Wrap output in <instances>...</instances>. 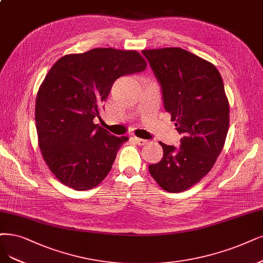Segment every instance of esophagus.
I'll return each instance as SVG.
<instances>
[{
    "label": "esophagus",
    "instance_id": "esophagus-1",
    "mask_svg": "<svg viewBox=\"0 0 263 263\" xmlns=\"http://www.w3.org/2000/svg\"><path fill=\"white\" fill-rule=\"evenodd\" d=\"M133 141L137 143V144H139V145H145V144L147 143L146 140H143V139H140V138H137V137L133 138Z\"/></svg>",
    "mask_w": 263,
    "mask_h": 263
}]
</instances>
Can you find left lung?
Segmentation results:
<instances>
[{"mask_svg": "<svg viewBox=\"0 0 263 263\" xmlns=\"http://www.w3.org/2000/svg\"><path fill=\"white\" fill-rule=\"evenodd\" d=\"M158 79L163 106L183 137L176 148L160 142L163 156L148 167L164 191L180 193L212 169L224 146L230 105L215 65L181 47L143 50Z\"/></svg>", "mask_w": 263, "mask_h": 263, "instance_id": "1", "label": "left lung"}]
</instances>
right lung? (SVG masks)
<instances>
[{
	"mask_svg": "<svg viewBox=\"0 0 263 263\" xmlns=\"http://www.w3.org/2000/svg\"><path fill=\"white\" fill-rule=\"evenodd\" d=\"M137 51L99 47L60 58L47 72L35 100L39 147L48 169L76 191L91 190L111 170L126 137H115L94 118L119 77L145 70Z\"/></svg>",
	"mask_w": 263,
	"mask_h": 263,
	"instance_id": "1",
	"label": "right lung"
}]
</instances>
